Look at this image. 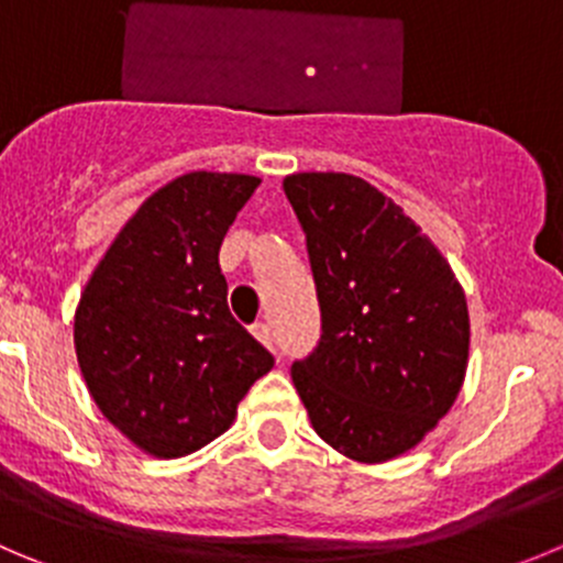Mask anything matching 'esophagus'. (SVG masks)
Instances as JSON below:
<instances>
[{
  "label": "esophagus",
  "instance_id": "34e87169",
  "mask_svg": "<svg viewBox=\"0 0 563 563\" xmlns=\"http://www.w3.org/2000/svg\"><path fill=\"white\" fill-rule=\"evenodd\" d=\"M253 335L258 338V341L264 343L266 349H272V352H275V338H272V327L269 324H264V321L253 324Z\"/></svg>",
  "mask_w": 563,
  "mask_h": 563
}]
</instances>
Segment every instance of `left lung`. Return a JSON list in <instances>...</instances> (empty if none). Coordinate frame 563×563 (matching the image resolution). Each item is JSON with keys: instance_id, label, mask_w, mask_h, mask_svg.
<instances>
[{"instance_id": "left-lung-1", "label": "left lung", "mask_w": 563, "mask_h": 563, "mask_svg": "<svg viewBox=\"0 0 563 563\" xmlns=\"http://www.w3.org/2000/svg\"><path fill=\"white\" fill-rule=\"evenodd\" d=\"M283 192L308 236L321 341L291 365L316 434L376 465L454 407L471 316L454 269L385 192L349 173H294Z\"/></svg>"}]
</instances>
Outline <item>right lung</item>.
<instances>
[{
	"label": "right lung",
	"mask_w": 563,
	"mask_h": 563,
	"mask_svg": "<svg viewBox=\"0 0 563 563\" xmlns=\"http://www.w3.org/2000/svg\"><path fill=\"white\" fill-rule=\"evenodd\" d=\"M261 184L195 170L156 189L98 261L74 316L87 393L140 451L178 460L220 438L275 357L228 310L220 244Z\"/></svg>",
	"instance_id": "right-lung-1"
}]
</instances>
